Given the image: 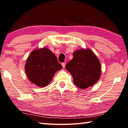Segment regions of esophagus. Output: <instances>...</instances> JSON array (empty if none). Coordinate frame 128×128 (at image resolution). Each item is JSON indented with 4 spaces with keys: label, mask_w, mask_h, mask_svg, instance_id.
<instances>
[{
    "label": "esophagus",
    "mask_w": 128,
    "mask_h": 128,
    "mask_svg": "<svg viewBox=\"0 0 128 128\" xmlns=\"http://www.w3.org/2000/svg\"><path fill=\"white\" fill-rule=\"evenodd\" d=\"M62 68H65V66H66V63H65V62H63V63H62Z\"/></svg>",
    "instance_id": "esophagus-1"
}]
</instances>
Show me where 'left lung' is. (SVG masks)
<instances>
[{
	"instance_id": "left-lung-1",
	"label": "left lung",
	"mask_w": 128,
	"mask_h": 128,
	"mask_svg": "<svg viewBox=\"0 0 128 128\" xmlns=\"http://www.w3.org/2000/svg\"><path fill=\"white\" fill-rule=\"evenodd\" d=\"M73 59L66 64V68L71 73L73 83L81 89L96 84L101 75L100 61L89 48L75 51Z\"/></svg>"
}]
</instances>
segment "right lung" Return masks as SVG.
Masks as SVG:
<instances>
[{"label": "right lung", "mask_w": 128, "mask_h": 128, "mask_svg": "<svg viewBox=\"0 0 128 128\" xmlns=\"http://www.w3.org/2000/svg\"><path fill=\"white\" fill-rule=\"evenodd\" d=\"M62 68L56 56L46 47L32 51L25 66L29 81L40 88L50 83L55 73Z\"/></svg>", "instance_id": "1"}]
</instances>
